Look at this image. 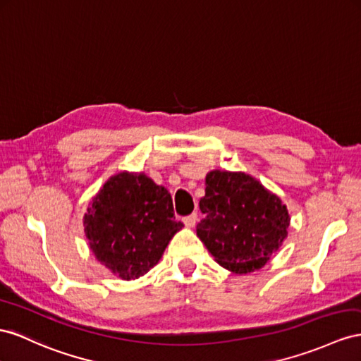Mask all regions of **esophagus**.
<instances>
[{"label":"esophagus","mask_w":361,"mask_h":361,"mask_svg":"<svg viewBox=\"0 0 361 361\" xmlns=\"http://www.w3.org/2000/svg\"><path fill=\"white\" fill-rule=\"evenodd\" d=\"M183 221H184V224H186V227L192 228V227H195V224H197V221H198V215H197V214H192V215H189V216L184 218Z\"/></svg>","instance_id":"obj_1"}]
</instances>
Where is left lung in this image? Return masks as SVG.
<instances>
[{"label":"left lung","mask_w":361,"mask_h":361,"mask_svg":"<svg viewBox=\"0 0 361 361\" xmlns=\"http://www.w3.org/2000/svg\"><path fill=\"white\" fill-rule=\"evenodd\" d=\"M197 236L226 270L247 274L270 261L288 235L282 200L245 172L210 171Z\"/></svg>","instance_id":"left-lung-1"}]
</instances>
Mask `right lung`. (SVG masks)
<instances>
[{"label": "right lung", "instance_id": "1", "mask_svg": "<svg viewBox=\"0 0 361 361\" xmlns=\"http://www.w3.org/2000/svg\"><path fill=\"white\" fill-rule=\"evenodd\" d=\"M183 227L175 219L171 193L143 172L109 177L84 216L90 250L123 281L138 279L159 264Z\"/></svg>", "mask_w": 361, "mask_h": 361}]
</instances>
